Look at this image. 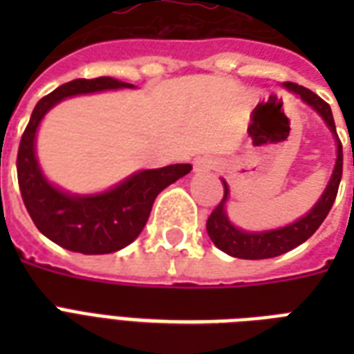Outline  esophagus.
Here are the masks:
<instances>
[{
	"label": "esophagus",
	"mask_w": 354,
	"mask_h": 354,
	"mask_svg": "<svg viewBox=\"0 0 354 354\" xmlns=\"http://www.w3.org/2000/svg\"><path fill=\"white\" fill-rule=\"evenodd\" d=\"M211 169V163L207 160H198L194 163V171L196 172H205Z\"/></svg>",
	"instance_id": "obj_1"
}]
</instances>
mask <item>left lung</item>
<instances>
[{
	"label": "left lung",
	"instance_id": "1",
	"mask_svg": "<svg viewBox=\"0 0 354 354\" xmlns=\"http://www.w3.org/2000/svg\"><path fill=\"white\" fill-rule=\"evenodd\" d=\"M285 86L290 91H294L296 95L301 97L303 102H307L308 106H313L316 112L324 118L327 122V127L330 128V132L335 133L336 147H338V156H336V165L333 171L327 187H325L324 194L319 196L318 204L314 205L313 209L308 211L307 215L301 216L299 221H296L290 226L279 227V230H272V232H259L250 233L244 230H239L230 222L226 215V200L230 196V189L227 183L224 182V196L218 202L213 213L207 218V235L213 241L218 250L226 252L227 255L239 259H270L277 257L281 253H286L294 250L296 246L303 244L308 236H313L316 233L322 222L325 221V216L329 215L330 207L335 204L336 194H338V187H340L342 180V167H344V154H342V143L336 133L335 119H333V112L327 102L318 97L314 91L308 88L296 84V82H285Z\"/></svg>",
	"mask_w": 354,
	"mask_h": 354
}]
</instances>
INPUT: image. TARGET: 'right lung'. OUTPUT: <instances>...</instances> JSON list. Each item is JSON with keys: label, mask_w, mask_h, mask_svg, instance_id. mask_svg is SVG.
Returning a JSON list of instances; mask_svg holds the SVG:
<instances>
[{"label": "right lung", "mask_w": 354, "mask_h": 354, "mask_svg": "<svg viewBox=\"0 0 354 354\" xmlns=\"http://www.w3.org/2000/svg\"><path fill=\"white\" fill-rule=\"evenodd\" d=\"M118 88L133 84L99 77L58 86L38 101L19 141L16 169L25 207L40 233L69 252L101 255L128 246L149 221L156 196L193 169L189 163H176L136 172L106 193L90 196L64 193L47 182L35 154L36 130L44 115L66 97Z\"/></svg>", "instance_id": "add662e5"}]
</instances>
